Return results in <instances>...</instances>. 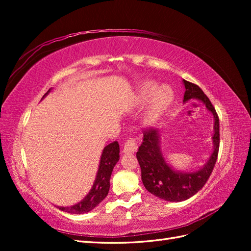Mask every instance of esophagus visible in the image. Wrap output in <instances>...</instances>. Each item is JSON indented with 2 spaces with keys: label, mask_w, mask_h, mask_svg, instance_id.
Returning <instances> with one entry per match:
<instances>
[{
  "label": "esophagus",
  "mask_w": 251,
  "mask_h": 251,
  "mask_svg": "<svg viewBox=\"0 0 251 251\" xmlns=\"http://www.w3.org/2000/svg\"><path fill=\"white\" fill-rule=\"evenodd\" d=\"M138 149L137 145V140L135 138H128L126 140L124 148H123V152L124 153H135Z\"/></svg>",
  "instance_id": "esophagus-1"
}]
</instances>
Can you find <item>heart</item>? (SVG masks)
Returning <instances> with one entry per match:
<instances>
[{
	"label": "heart",
	"instance_id": "b5f03b06",
	"mask_svg": "<svg viewBox=\"0 0 251 251\" xmlns=\"http://www.w3.org/2000/svg\"><path fill=\"white\" fill-rule=\"evenodd\" d=\"M155 84L152 82H147L142 85L139 90V99L141 102H146L151 98V95H153L151 99L150 108H149L146 115V121L149 124L159 119V116L168 108V105L174 98L173 90L167 85H162V86L157 87L156 91L155 90Z\"/></svg>",
	"mask_w": 251,
	"mask_h": 251
}]
</instances>
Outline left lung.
Instances as JSON below:
<instances>
[{"mask_svg": "<svg viewBox=\"0 0 251 251\" xmlns=\"http://www.w3.org/2000/svg\"><path fill=\"white\" fill-rule=\"evenodd\" d=\"M185 93L183 101L197 99L206 105L215 119L214 151L207 163L197 172L184 173L175 170L166 163L161 150V134L154 128L143 129V141L137 152V159L141 168V179L145 188L158 199L168 201H182L196 194L214 170L220 145L219 117L209 98L197 85L183 79Z\"/></svg>", "mask_w": 251, "mask_h": 251, "instance_id": "obj_1", "label": "left lung"}]
</instances>
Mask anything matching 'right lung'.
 Returning a JSON list of instances; mask_svg holds the SVG:
<instances>
[{"label":"right lung","instance_id":"right-lung-1","mask_svg":"<svg viewBox=\"0 0 251 251\" xmlns=\"http://www.w3.org/2000/svg\"><path fill=\"white\" fill-rule=\"evenodd\" d=\"M50 89L44 96L49 94ZM120 159V146L117 141H114L106 146L102 154H101L100 164L98 168L97 176H96L93 188L90 189L89 193L77 204L70 207H59L60 210L69 212V214H85L93 210L94 208L102 201L105 196L108 195L110 190V178L115 164Z\"/></svg>","mask_w":251,"mask_h":251}]
</instances>
